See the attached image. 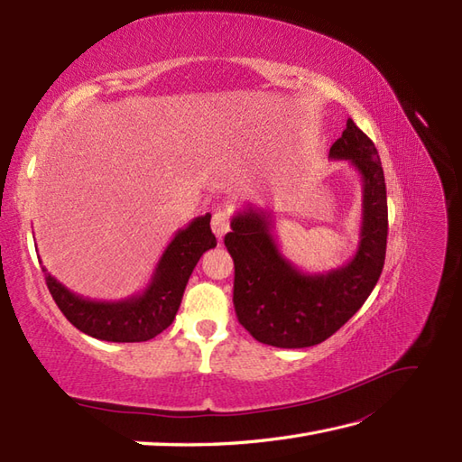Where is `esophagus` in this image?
<instances>
[{
    "label": "esophagus",
    "instance_id": "obj_1",
    "mask_svg": "<svg viewBox=\"0 0 462 462\" xmlns=\"http://www.w3.org/2000/svg\"><path fill=\"white\" fill-rule=\"evenodd\" d=\"M228 230H230V216L226 214L224 210L214 212V216H212V232L216 234V238L222 240V236Z\"/></svg>",
    "mask_w": 462,
    "mask_h": 462
}]
</instances>
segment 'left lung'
Masks as SVG:
<instances>
[{
  "mask_svg": "<svg viewBox=\"0 0 462 462\" xmlns=\"http://www.w3.org/2000/svg\"><path fill=\"white\" fill-rule=\"evenodd\" d=\"M329 159L349 161L363 186L359 246L346 266L323 273L293 266L280 250L272 214L250 204L232 216L224 236L238 321L266 346L300 349L331 337L365 303L385 263L387 190L375 144L347 119Z\"/></svg>",
  "mask_w": 462,
  "mask_h": 462,
  "instance_id": "8db88e82",
  "label": "left lung"
}]
</instances>
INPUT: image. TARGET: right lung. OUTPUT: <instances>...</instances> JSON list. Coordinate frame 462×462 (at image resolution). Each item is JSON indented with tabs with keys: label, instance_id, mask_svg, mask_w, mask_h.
I'll use <instances>...</instances> for the list:
<instances>
[{
	"label": "right lung",
	"instance_id": "obj_1",
	"mask_svg": "<svg viewBox=\"0 0 462 462\" xmlns=\"http://www.w3.org/2000/svg\"><path fill=\"white\" fill-rule=\"evenodd\" d=\"M216 246L210 214L199 216L174 234L156 263L152 278L141 293L119 301H97L77 296L57 282L47 268V288L73 326L95 339L115 343L149 341L171 326L180 308L182 293L200 256Z\"/></svg>",
	"mask_w": 462,
	"mask_h": 462
}]
</instances>
